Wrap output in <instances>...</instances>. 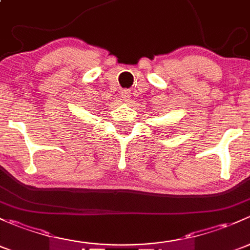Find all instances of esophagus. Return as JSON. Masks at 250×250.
<instances>
[{"mask_svg":"<svg viewBox=\"0 0 250 250\" xmlns=\"http://www.w3.org/2000/svg\"><path fill=\"white\" fill-rule=\"evenodd\" d=\"M132 93L129 92V90H122V98H123V100H125V102H129L130 100V97H132Z\"/></svg>","mask_w":250,"mask_h":250,"instance_id":"obj_1","label":"esophagus"}]
</instances>
